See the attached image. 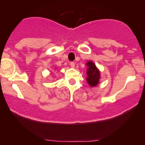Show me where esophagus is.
<instances>
[{
  "label": "esophagus",
  "instance_id": "obj_1",
  "mask_svg": "<svg viewBox=\"0 0 145 145\" xmlns=\"http://www.w3.org/2000/svg\"><path fill=\"white\" fill-rule=\"evenodd\" d=\"M70 65H71V67H72V68H74V66H75V63L74 62H71Z\"/></svg>",
  "mask_w": 145,
  "mask_h": 145
}]
</instances>
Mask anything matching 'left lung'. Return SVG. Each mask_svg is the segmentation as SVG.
Returning <instances> with one entry per match:
<instances>
[{
    "mask_svg": "<svg viewBox=\"0 0 145 145\" xmlns=\"http://www.w3.org/2000/svg\"><path fill=\"white\" fill-rule=\"evenodd\" d=\"M88 66L86 71V81L91 87L96 86L99 83L100 78V72L94 63L89 61L86 63Z\"/></svg>",
    "mask_w": 145,
    "mask_h": 145,
    "instance_id": "8db88e82",
    "label": "left lung"
}]
</instances>
